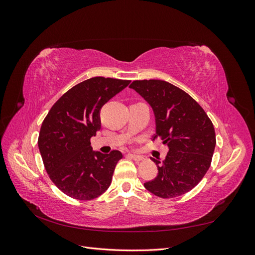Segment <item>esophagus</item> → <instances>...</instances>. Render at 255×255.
<instances>
[{
  "label": "esophagus",
  "mask_w": 255,
  "mask_h": 255,
  "mask_svg": "<svg viewBox=\"0 0 255 255\" xmlns=\"http://www.w3.org/2000/svg\"><path fill=\"white\" fill-rule=\"evenodd\" d=\"M128 156L130 157V158H133L134 160H136V161H140V160H142L143 159V157L142 156H140V155H136V154H128Z\"/></svg>",
  "instance_id": "1"
}]
</instances>
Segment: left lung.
Wrapping results in <instances>:
<instances>
[{"mask_svg":"<svg viewBox=\"0 0 255 255\" xmlns=\"http://www.w3.org/2000/svg\"><path fill=\"white\" fill-rule=\"evenodd\" d=\"M129 88L138 92L152 107L156 133L168 146L166 158H152L157 176L144 183L146 190L170 199L191 190L203 179L212 163L216 145L211 119L194 99L166 81H134Z\"/></svg>","mask_w":255,"mask_h":255,"instance_id":"obj_1","label":"left lung"}]
</instances>
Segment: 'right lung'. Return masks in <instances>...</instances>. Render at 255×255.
Returning a JSON list of instances; mask_svg holds the SVG:
<instances>
[{"label": "right lung", "mask_w": 255, "mask_h": 255, "mask_svg": "<svg viewBox=\"0 0 255 255\" xmlns=\"http://www.w3.org/2000/svg\"><path fill=\"white\" fill-rule=\"evenodd\" d=\"M130 81L96 76L69 89L52 106L38 137L43 165L57 188L81 201L101 196L112 183L122 153L92 151L101 128L100 111Z\"/></svg>", "instance_id": "right-lung-1"}]
</instances>
